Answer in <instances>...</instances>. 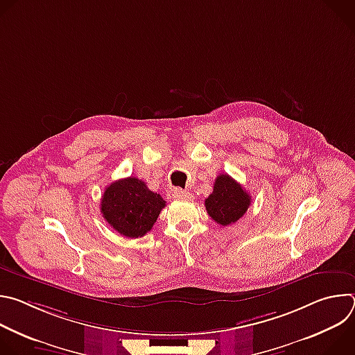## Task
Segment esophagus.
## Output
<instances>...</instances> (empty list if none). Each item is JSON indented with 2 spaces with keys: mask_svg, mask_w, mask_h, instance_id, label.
<instances>
[{
  "mask_svg": "<svg viewBox=\"0 0 355 355\" xmlns=\"http://www.w3.org/2000/svg\"><path fill=\"white\" fill-rule=\"evenodd\" d=\"M173 196L177 198V199H191L192 198V193L189 191H185V189H181V188H174L173 189Z\"/></svg>",
  "mask_w": 355,
  "mask_h": 355,
  "instance_id": "34e87169",
  "label": "esophagus"
}]
</instances>
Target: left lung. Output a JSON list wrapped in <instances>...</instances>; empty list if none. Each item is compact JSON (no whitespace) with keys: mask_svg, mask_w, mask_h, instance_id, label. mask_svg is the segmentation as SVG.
Here are the masks:
<instances>
[{"mask_svg":"<svg viewBox=\"0 0 355 355\" xmlns=\"http://www.w3.org/2000/svg\"><path fill=\"white\" fill-rule=\"evenodd\" d=\"M250 205V193L227 174L218 175L214 184V192L205 199L208 215L222 226L237 222Z\"/></svg>","mask_w":355,"mask_h":355,"instance_id":"8db88e82","label":"left lung"}]
</instances>
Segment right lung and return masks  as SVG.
I'll use <instances>...</instances> for the list:
<instances>
[{"instance_id":"add662e5","label":"right lung","mask_w":355,"mask_h":355,"mask_svg":"<svg viewBox=\"0 0 355 355\" xmlns=\"http://www.w3.org/2000/svg\"><path fill=\"white\" fill-rule=\"evenodd\" d=\"M166 200L160 193L150 191L136 178L118 180L105 188L101 199V214L119 234L137 239L151 230Z\"/></svg>"}]
</instances>
